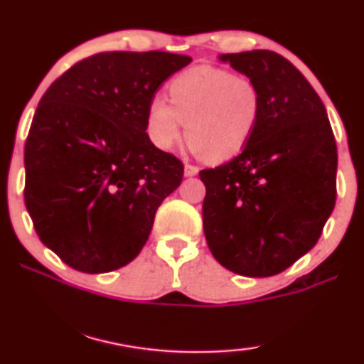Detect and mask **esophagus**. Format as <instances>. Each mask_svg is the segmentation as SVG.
Listing matches in <instances>:
<instances>
[{"label":"esophagus","mask_w":364,"mask_h":364,"mask_svg":"<svg viewBox=\"0 0 364 364\" xmlns=\"http://www.w3.org/2000/svg\"><path fill=\"white\" fill-rule=\"evenodd\" d=\"M199 173V167L197 165H192V164H187L186 165V177H193Z\"/></svg>","instance_id":"1"}]
</instances>
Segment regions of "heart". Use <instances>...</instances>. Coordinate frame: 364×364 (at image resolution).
I'll return each instance as SVG.
<instances>
[{"label":"heart","instance_id":"heart-1","mask_svg":"<svg viewBox=\"0 0 364 364\" xmlns=\"http://www.w3.org/2000/svg\"><path fill=\"white\" fill-rule=\"evenodd\" d=\"M171 103L154 98L147 130L159 149L171 150L182 140L187 124L191 149L207 162H225L242 152L262 113L259 85L229 70L199 65L168 83Z\"/></svg>","mask_w":364,"mask_h":364}]
</instances>
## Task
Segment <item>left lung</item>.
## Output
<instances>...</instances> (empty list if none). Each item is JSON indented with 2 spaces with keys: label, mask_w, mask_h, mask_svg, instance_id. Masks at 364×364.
<instances>
[{
  "label": "left lung",
  "mask_w": 364,
  "mask_h": 364,
  "mask_svg": "<svg viewBox=\"0 0 364 364\" xmlns=\"http://www.w3.org/2000/svg\"><path fill=\"white\" fill-rule=\"evenodd\" d=\"M259 85L262 113L242 152L200 171L207 245L247 277L276 276L314 247L336 204L338 150L326 108L284 56H220Z\"/></svg>",
  "instance_id": "left-lung-1"
}]
</instances>
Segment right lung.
Instances as JSON below:
<instances>
[{
    "label": "right lung",
    "instance_id": "1",
    "mask_svg": "<svg viewBox=\"0 0 364 364\" xmlns=\"http://www.w3.org/2000/svg\"><path fill=\"white\" fill-rule=\"evenodd\" d=\"M192 61L167 51H105L56 78L25 144V204L46 247L87 274L139 256L183 164L147 135L155 92Z\"/></svg>",
    "mask_w": 364,
    "mask_h": 364
}]
</instances>
